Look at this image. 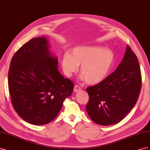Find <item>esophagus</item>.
<instances>
[{"label":"esophagus","mask_w":150,"mask_h":150,"mask_svg":"<svg viewBox=\"0 0 150 150\" xmlns=\"http://www.w3.org/2000/svg\"><path fill=\"white\" fill-rule=\"evenodd\" d=\"M81 89V88H80L79 86L76 85V86H74V92L76 93V92L79 91H80Z\"/></svg>","instance_id":"esophagus-1"}]
</instances>
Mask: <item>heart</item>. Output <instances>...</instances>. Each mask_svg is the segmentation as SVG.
<instances>
[{
  "label": "heart",
  "mask_w": 150,
  "mask_h": 150,
  "mask_svg": "<svg viewBox=\"0 0 150 150\" xmlns=\"http://www.w3.org/2000/svg\"><path fill=\"white\" fill-rule=\"evenodd\" d=\"M115 61L112 50L100 46H80L62 56L61 65L67 77H71L81 65V78L89 84H97L105 79Z\"/></svg>",
  "instance_id": "heart-1"
}]
</instances>
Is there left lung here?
I'll return each mask as SVG.
<instances>
[{"label":"left lung","mask_w":150,"mask_h":150,"mask_svg":"<svg viewBox=\"0 0 150 150\" xmlns=\"http://www.w3.org/2000/svg\"><path fill=\"white\" fill-rule=\"evenodd\" d=\"M142 88L138 59L127 46L123 59L115 72L102 82L86 88V111L95 123L108 126L120 122L137 103Z\"/></svg>","instance_id":"8db88e82"}]
</instances>
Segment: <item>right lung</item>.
Listing matches in <instances>:
<instances>
[{"mask_svg": "<svg viewBox=\"0 0 150 150\" xmlns=\"http://www.w3.org/2000/svg\"><path fill=\"white\" fill-rule=\"evenodd\" d=\"M45 36L33 38L13 55L8 74L12 106L22 119L34 125L54 120L63 101L74 89L58 71V59L51 54Z\"/></svg>", "mask_w": 150, "mask_h": 150, "instance_id": "1", "label": "right lung"}]
</instances>
